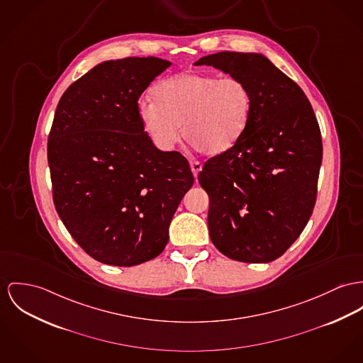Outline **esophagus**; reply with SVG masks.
<instances>
[{"mask_svg": "<svg viewBox=\"0 0 363 363\" xmlns=\"http://www.w3.org/2000/svg\"><path fill=\"white\" fill-rule=\"evenodd\" d=\"M191 164V169H192V172H194V175H195V178H197V175H199V171L201 169V163L200 162H191L189 163Z\"/></svg>", "mask_w": 363, "mask_h": 363, "instance_id": "obj_1", "label": "esophagus"}]
</instances>
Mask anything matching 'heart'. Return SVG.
<instances>
[{
  "label": "heart",
  "instance_id": "b5f03b06",
  "mask_svg": "<svg viewBox=\"0 0 363 363\" xmlns=\"http://www.w3.org/2000/svg\"><path fill=\"white\" fill-rule=\"evenodd\" d=\"M152 101H140L138 116L146 135L160 150L184 138L206 155L233 147L250 124L252 95L236 77L185 72L156 84Z\"/></svg>",
  "mask_w": 363,
  "mask_h": 363
}]
</instances>
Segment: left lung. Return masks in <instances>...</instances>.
<instances>
[{
	"label": "left lung",
	"instance_id": "left-lung-1",
	"mask_svg": "<svg viewBox=\"0 0 363 363\" xmlns=\"http://www.w3.org/2000/svg\"><path fill=\"white\" fill-rule=\"evenodd\" d=\"M195 65L243 80L252 95L245 135L199 172L211 242L230 259L271 262L301 235L315 207L323 150L318 120L298 84L261 54L225 51Z\"/></svg>",
	"mask_w": 363,
	"mask_h": 363
}]
</instances>
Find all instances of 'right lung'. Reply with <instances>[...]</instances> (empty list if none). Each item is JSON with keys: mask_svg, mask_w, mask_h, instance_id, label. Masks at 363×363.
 <instances>
[{"mask_svg": "<svg viewBox=\"0 0 363 363\" xmlns=\"http://www.w3.org/2000/svg\"><path fill=\"white\" fill-rule=\"evenodd\" d=\"M171 63L102 62L62 95L48 137L57 216L94 259L134 267L164 250L168 226L194 185L179 152L159 150L142 128L138 99Z\"/></svg>", "mask_w": 363, "mask_h": 363, "instance_id": "right-lung-1", "label": "right lung"}]
</instances>
